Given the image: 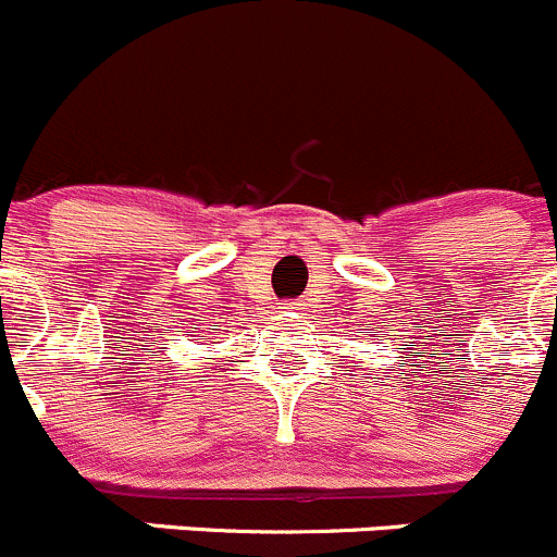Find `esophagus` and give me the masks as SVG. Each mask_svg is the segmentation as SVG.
I'll use <instances>...</instances> for the list:
<instances>
[{
  "mask_svg": "<svg viewBox=\"0 0 557 557\" xmlns=\"http://www.w3.org/2000/svg\"><path fill=\"white\" fill-rule=\"evenodd\" d=\"M285 310H302V308H299V302H288L285 305Z\"/></svg>",
  "mask_w": 557,
  "mask_h": 557,
  "instance_id": "34e87169",
  "label": "esophagus"
}]
</instances>
